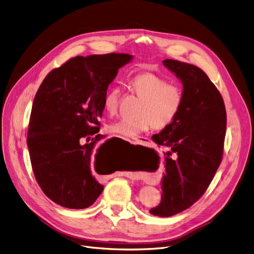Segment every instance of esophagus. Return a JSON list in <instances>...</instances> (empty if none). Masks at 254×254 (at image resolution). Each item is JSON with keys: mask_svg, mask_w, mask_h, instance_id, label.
Masks as SVG:
<instances>
[{"mask_svg": "<svg viewBox=\"0 0 254 254\" xmlns=\"http://www.w3.org/2000/svg\"><path fill=\"white\" fill-rule=\"evenodd\" d=\"M134 142H135L136 144L146 145L148 142H150V139L146 138V137H138V138H136V139H135V141H134ZM126 176H127V177H129L128 175H126Z\"/></svg>", "mask_w": 254, "mask_h": 254, "instance_id": "esophagus-1", "label": "esophagus"}]
</instances>
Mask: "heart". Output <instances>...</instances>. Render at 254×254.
Instances as JSON below:
<instances>
[{
  "label": "heart",
  "mask_w": 254,
  "mask_h": 254,
  "mask_svg": "<svg viewBox=\"0 0 254 254\" xmlns=\"http://www.w3.org/2000/svg\"><path fill=\"white\" fill-rule=\"evenodd\" d=\"M131 87L143 99L136 120L120 119L108 126V131L125 138H136L153 125L164 128L176 117L183 103L182 89L175 84H168L166 80L152 72H143L132 78ZM121 90L113 87L103 97V109L109 115H115L118 110Z\"/></svg>",
  "instance_id": "heart-1"
}]
</instances>
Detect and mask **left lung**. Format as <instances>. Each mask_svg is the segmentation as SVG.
<instances>
[{
    "label": "left lung",
    "instance_id": "8db88e82",
    "mask_svg": "<svg viewBox=\"0 0 254 254\" xmlns=\"http://www.w3.org/2000/svg\"><path fill=\"white\" fill-rule=\"evenodd\" d=\"M163 64L181 80L183 103L174 120L152 137L171 152L165 156L161 202L150 213L169 217L199 200L213 180L222 159L227 114L220 93L201 68L174 59Z\"/></svg>",
    "mask_w": 254,
    "mask_h": 254
}]
</instances>
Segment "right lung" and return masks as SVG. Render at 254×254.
Returning <instances> with one entry per match:
<instances>
[{
	"mask_svg": "<svg viewBox=\"0 0 254 254\" xmlns=\"http://www.w3.org/2000/svg\"><path fill=\"white\" fill-rule=\"evenodd\" d=\"M133 55L77 56L53 69L35 96L27 146L36 180L50 200L69 209L91 206L103 190L92 173L101 158L103 97Z\"/></svg>",
	"mask_w": 254,
	"mask_h": 254,
	"instance_id": "1",
	"label": "right lung"
}]
</instances>
